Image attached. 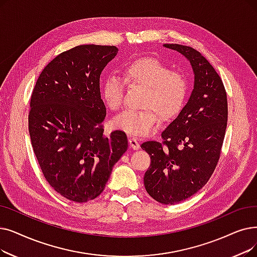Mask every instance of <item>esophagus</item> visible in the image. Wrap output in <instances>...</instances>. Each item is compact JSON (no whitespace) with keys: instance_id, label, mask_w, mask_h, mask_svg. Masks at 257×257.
Segmentation results:
<instances>
[{"instance_id":"1","label":"esophagus","mask_w":257,"mask_h":257,"mask_svg":"<svg viewBox=\"0 0 257 257\" xmlns=\"http://www.w3.org/2000/svg\"><path fill=\"white\" fill-rule=\"evenodd\" d=\"M129 145H130V147H131L132 149H135V150H139V149H140V143L138 142L137 139L130 138V139H129Z\"/></svg>"}]
</instances>
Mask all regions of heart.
Listing matches in <instances>:
<instances>
[{"label": "heart", "instance_id": "b5f03b06", "mask_svg": "<svg viewBox=\"0 0 257 257\" xmlns=\"http://www.w3.org/2000/svg\"><path fill=\"white\" fill-rule=\"evenodd\" d=\"M124 80L115 74L108 75L102 85V96L107 107L116 111L121 107L125 82L146 88L142 107L122 111L113 119V125L132 137H145L152 131L158 115L168 120L183 109L188 95V80L178 71H172L161 61L152 58L138 59L122 69Z\"/></svg>", "mask_w": 257, "mask_h": 257}]
</instances>
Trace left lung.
<instances>
[{"label": "left lung", "mask_w": 257, "mask_h": 257, "mask_svg": "<svg viewBox=\"0 0 257 257\" xmlns=\"http://www.w3.org/2000/svg\"><path fill=\"white\" fill-rule=\"evenodd\" d=\"M190 63L193 90L186 105L162 132L164 143L141 145L151 159L144 176L148 194L156 202L174 205L202 189L217 165L224 142L228 102L215 69L197 50L180 44H164Z\"/></svg>", "instance_id": "1"}]
</instances>
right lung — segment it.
Returning <instances> with one entry per match:
<instances>
[{
    "label": "right lung",
    "mask_w": 257,
    "mask_h": 257,
    "mask_svg": "<svg viewBox=\"0 0 257 257\" xmlns=\"http://www.w3.org/2000/svg\"><path fill=\"white\" fill-rule=\"evenodd\" d=\"M115 46L80 45L54 58L30 99L29 135L46 181L67 199L85 203L103 192L128 149L125 132L105 135L99 76Z\"/></svg>",
    "instance_id": "add662e5"
}]
</instances>
